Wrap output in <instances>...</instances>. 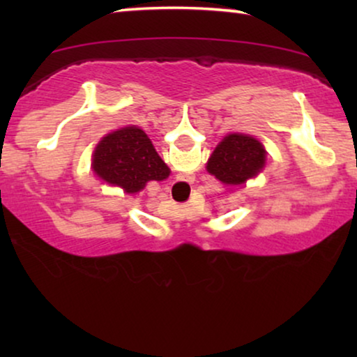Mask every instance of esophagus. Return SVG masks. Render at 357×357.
<instances>
[{"label":"esophagus","mask_w":357,"mask_h":357,"mask_svg":"<svg viewBox=\"0 0 357 357\" xmlns=\"http://www.w3.org/2000/svg\"><path fill=\"white\" fill-rule=\"evenodd\" d=\"M178 185H185V182H180V183H178Z\"/></svg>","instance_id":"obj_1"}]
</instances>
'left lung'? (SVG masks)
I'll return each instance as SVG.
<instances>
[{
	"mask_svg": "<svg viewBox=\"0 0 357 357\" xmlns=\"http://www.w3.org/2000/svg\"><path fill=\"white\" fill-rule=\"evenodd\" d=\"M266 164V151L250 135L231 133L224 138L208 159L206 169L227 187H238L255 178Z\"/></svg>",
	"mask_w": 357,
	"mask_h": 357,
	"instance_id": "8db88e82",
	"label": "left lung"
}]
</instances>
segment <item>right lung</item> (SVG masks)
Returning a JSON list of instances; mask_svg holds the SVG:
<instances>
[{"instance_id": "obj_1", "label": "right lung", "mask_w": 357, "mask_h": 357, "mask_svg": "<svg viewBox=\"0 0 357 357\" xmlns=\"http://www.w3.org/2000/svg\"><path fill=\"white\" fill-rule=\"evenodd\" d=\"M92 169L97 177L123 188L125 193H138L148 182H160L170 174L148 135L138 126L105 135L92 154Z\"/></svg>"}]
</instances>
